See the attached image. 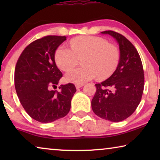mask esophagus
I'll use <instances>...</instances> for the list:
<instances>
[{
    "mask_svg": "<svg viewBox=\"0 0 160 160\" xmlns=\"http://www.w3.org/2000/svg\"><path fill=\"white\" fill-rule=\"evenodd\" d=\"M83 86H84V84H76V88L78 89L79 88H81V87H82Z\"/></svg>",
    "mask_w": 160,
    "mask_h": 160,
    "instance_id": "obj_1",
    "label": "esophagus"
}]
</instances>
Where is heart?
<instances>
[{
  "label": "heart",
  "mask_w": 160,
  "mask_h": 160,
  "mask_svg": "<svg viewBox=\"0 0 160 160\" xmlns=\"http://www.w3.org/2000/svg\"><path fill=\"white\" fill-rule=\"evenodd\" d=\"M71 49L60 46L55 52L56 64L67 71L82 61V67L72 69L65 74L67 82L77 84L92 80L95 76L104 79L115 71L119 62L118 48L106 39L96 36H80L71 40Z\"/></svg>",
  "instance_id": "1"
}]
</instances>
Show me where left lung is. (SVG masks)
<instances>
[{"mask_svg": "<svg viewBox=\"0 0 160 160\" xmlns=\"http://www.w3.org/2000/svg\"><path fill=\"white\" fill-rule=\"evenodd\" d=\"M101 33L110 35L117 40L120 59L112 75L95 84L92 108L102 119L121 122L132 115L141 102L144 87L143 65L137 49L124 36L112 30Z\"/></svg>", "mask_w": 160, "mask_h": 160, "instance_id": "1", "label": "left lung"}]
</instances>
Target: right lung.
I'll use <instances>...</instances> for the list:
<instances>
[{"label":"right lung","mask_w":160,"mask_h":160,"mask_svg":"<svg viewBox=\"0 0 160 160\" xmlns=\"http://www.w3.org/2000/svg\"><path fill=\"white\" fill-rule=\"evenodd\" d=\"M65 36H47L30 43L19 56L14 72L15 89L22 106L32 119L49 123L64 117L71 109L76 89L71 83L56 87L62 73L57 67L54 54Z\"/></svg>","instance_id":"obj_1"}]
</instances>
